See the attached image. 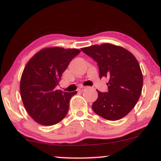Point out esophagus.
<instances>
[{
	"mask_svg": "<svg viewBox=\"0 0 161 161\" xmlns=\"http://www.w3.org/2000/svg\"><path fill=\"white\" fill-rule=\"evenodd\" d=\"M86 87H79V88H78V92H82L85 89H86Z\"/></svg>",
	"mask_w": 161,
	"mask_h": 161,
	"instance_id": "esophagus-1",
	"label": "esophagus"
}]
</instances>
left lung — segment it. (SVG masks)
<instances>
[{
  "mask_svg": "<svg viewBox=\"0 0 161 161\" xmlns=\"http://www.w3.org/2000/svg\"><path fill=\"white\" fill-rule=\"evenodd\" d=\"M99 66L100 78L109 79L108 92L97 90L98 97L92 104L97 115L115 121L126 116L139 99L143 75L138 60L121 46L104 43L82 47Z\"/></svg>",
  "mask_w": 161,
  "mask_h": 161,
  "instance_id": "8db88e82",
  "label": "left lung"
}]
</instances>
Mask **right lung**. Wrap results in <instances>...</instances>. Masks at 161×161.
I'll return each mask as SVG.
<instances>
[{"label": "right lung", "mask_w": 161, "mask_h": 161, "mask_svg": "<svg viewBox=\"0 0 161 161\" xmlns=\"http://www.w3.org/2000/svg\"><path fill=\"white\" fill-rule=\"evenodd\" d=\"M80 53L76 48L45 47L28 61L20 79V95L25 110L36 123L53 125L65 117L69 101L77 92L55 89L62 73Z\"/></svg>", "instance_id": "1"}]
</instances>
